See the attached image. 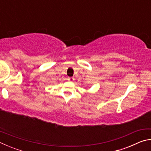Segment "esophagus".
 <instances>
[{
  "label": "esophagus",
  "instance_id": "1",
  "mask_svg": "<svg viewBox=\"0 0 151 151\" xmlns=\"http://www.w3.org/2000/svg\"><path fill=\"white\" fill-rule=\"evenodd\" d=\"M74 77H68V80L69 81H74Z\"/></svg>",
  "mask_w": 151,
  "mask_h": 151
}]
</instances>
